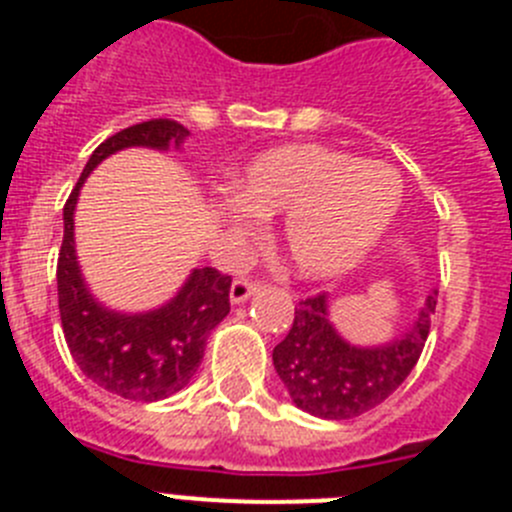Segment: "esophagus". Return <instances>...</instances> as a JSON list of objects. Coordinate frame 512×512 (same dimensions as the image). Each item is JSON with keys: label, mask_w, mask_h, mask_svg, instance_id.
<instances>
[{"label": "esophagus", "mask_w": 512, "mask_h": 512, "mask_svg": "<svg viewBox=\"0 0 512 512\" xmlns=\"http://www.w3.org/2000/svg\"><path fill=\"white\" fill-rule=\"evenodd\" d=\"M253 292H259V284L248 282V279H235L233 287H230V302H233V305H241V302H246Z\"/></svg>", "instance_id": "1"}]
</instances>
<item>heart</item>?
<instances>
[{"instance_id":"heart-1","label":"heart","mask_w":512,"mask_h":512,"mask_svg":"<svg viewBox=\"0 0 512 512\" xmlns=\"http://www.w3.org/2000/svg\"><path fill=\"white\" fill-rule=\"evenodd\" d=\"M217 215L235 235L259 217L284 215L279 241L289 266L307 279L336 277L372 251L400 212L402 179L390 166L318 143L261 153L233 184Z\"/></svg>"}]
</instances>
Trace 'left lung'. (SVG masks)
Returning <instances> with one entry per match:
<instances>
[{"label": "left lung", "instance_id": "8db88e82", "mask_svg": "<svg viewBox=\"0 0 512 512\" xmlns=\"http://www.w3.org/2000/svg\"><path fill=\"white\" fill-rule=\"evenodd\" d=\"M436 297L433 289L410 328L377 346H359L338 333L328 295L300 302L287 338L271 354L292 402L325 420L356 418L382 405L418 364Z\"/></svg>", "mask_w": 512, "mask_h": 512}]
</instances>
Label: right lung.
<instances>
[{"instance_id":"1","label":"right lung","mask_w":512,"mask_h":512,"mask_svg":"<svg viewBox=\"0 0 512 512\" xmlns=\"http://www.w3.org/2000/svg\"><path fill=\"white\" fill-rule=\"evenodd\" d=\"M189 130L174 120H148L99 143L63 207L58 253V310L63 336L84 377L117 397L156 402L184 390L205 356L207 336L230 312V277L212 266L192 269L171 300L146 312H120L92 295L76 259L74 215L87 176L125 148H182Z\"/></svg>"}]
</instances>
